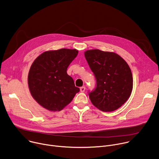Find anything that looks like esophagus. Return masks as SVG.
Returning <instances> with one entry per match:
<instances>
[{
	"label": "esophagus",
	"mask_w": 159,
	"mask_h": 159,
	"mask_svg": "<svg viewBox=\"0 0 159 159\" xmlns=\"http://www.w3.org/2000/svg\"><path fill=\"white\" fill-rule=\"evenodd\" d=\"M85 87L84 86V87H81L80 88V90L81 93H84L85 92Z\"/></svg>",
	"instance_id": "1"
}]
</instances>
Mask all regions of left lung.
Here are the masks:
<instances>
[{"mask_svg":"<svg viewBox=\"0 0 159 159\" xmlns=\"http://www.w3.org/2000/svg\"><path fill=\"white\" fill-rule=\"evenodd\" d=\"M84 55L97 81L95 90L89 94L90 101L104 112L118 109L132 92L133 76L129 65L114 52L94 49L85 51Z\"/></svg>","mask_w":159,"mask_h":159,"instance_id":"1","label":"left lung"}]
</instances>
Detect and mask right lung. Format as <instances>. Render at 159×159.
<instances>
[{"label": "right lung", "mask_w": 159, "mask_h": 159, "mask_svg": "<svg viewBox=\"0 0 159 159\" xmlns=\"http://www.w3.org/2000/svg\"><path fill=\"white\" fill-rule=\"evenodd\" d=\"M78 53L76 49L61 48L44 52L34 60L28 82L32 97L41 106L50 111H60L79 92L66 73Z\"/></svg>", "instance_id": "obj_1"}]
</instances>
